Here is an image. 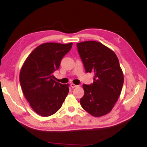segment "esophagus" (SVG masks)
<instances>
[{"mask_svg": "<svg viewBox=\"0 0 147 147\" xmlns=\"http://www.w3.org/2000/svg\"><path fill=\"white\" fill-rule=\"evenodd\" d=\"M70 86H71V87L72 88H76V87H78V86H77V85H75V84H70Z\"/></svg>", "mask_w": 147, "mask_h": 147, "instance_id": "esophagus-1", "label": "esophagus"}]
</instances>
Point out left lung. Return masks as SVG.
Segmentation results:
<instances>
[{
    "mask_svg": "<svg viewBox=\"0 0 147 147\" xmlns=\"http://www.w3.org/2000/svg\"><path fill=\"white\" fill-rule=\"evenodd\" d=\"M77 48L86 73L94 74L93 84H83L84 95L80 104L92 116L106 115L117 102L124 83L117 56L97 41L81 42Z\"/></svg>",
    "mask_w": 147,
    "mask_h": 147,
    "instance_id": "1",
    "label": "left lung"
}]
</instances>
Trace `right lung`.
<instances>
[{"label":"right lung","mask_w":147,"mask_h":147,"mask_svg":"<svg viewBox=\"0 0 147 147\" xmlns=\"http://www.w3.org/2000/svg\"><path fill=\"white\" fill-rule=\"evenodd\" d=\"M73 43H46L38 46L27 58L21 69L19 81L26 99L34 111L42 116L55 114L69 92V84L54 80V71Z\"/></svg>","instance_id":"add662e5"}]
</instances>
